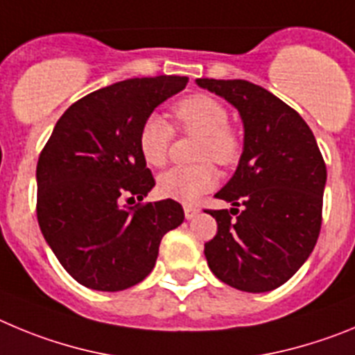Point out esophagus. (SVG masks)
<instances>
[{
  "mask_svg": "<svg viewBox=\"0 0 355 355\" xmlns=\"http://www.w3.org/2000/svg\"><path fill=\"white\" fill-rule=\"evenodd\" d=\"M200 212V209L194 205H184V214H185V219H193L196 214Z\"/></svg>",
  "mask_w": 355,
  "mask_h": 355,
  "instance_id": "esophagus-1",
  "label": "esophagus"
}]
</instances>
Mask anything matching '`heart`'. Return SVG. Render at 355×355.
<instances>
[{
    "label": "heart",
    "mask_w": 355,
    "mask_h": 355,
    "mask_svg": "<svg viewBox=\"0 0 355 355\" xmlns=\"http://www.w3.org/2000/svg\"><path fill=\"white\" fill-rule=\"evenodd\" d=\"M171 113L180 132L198 136L196 161L203 162L164 171L157 180V191L164 198L193 203L217 185V171L210 161L221 168L235 166L242 157L244 143L237 127L228 122V107L212 95H187L171 107ZM171 141L173 129L159 114H150L138 130L139 154L154 168L168 161Z\"/></svg>",
    "instance_id": "1"
}]
</instances>
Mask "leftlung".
Returning a JSON list of instances; mask_svg holds the SVG:
<instances>
[{
	"mask_svg": "<svg viewBox=\"0 0 355 355\" xmlns=\"http://www.w3.org/2000/svg\"><path fill=\"white\" fill-rule=\"evenodd\" d=\"M237 107L244 152L216 198L235 209L209 210L217 233L205 244L216 277L242 292H269L308 260L322 226L327 170L308 123L293 107L244 79H196Z\"/></svg>",
	"mask_w": 355,
	"mask_h": 355,
	"instance_id": "left-lung-1",
	"label": "left lung"
}]
</instances>
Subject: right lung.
I'll return each instance as SVG.
<instances>
[{"label":"right lung","instance_id":"obj_1","mask_svg":"<svg viewBox=\"0 0 355 355\" xmlns=\"http://www.w3.org/2000/svg\"><path fill=\"white\" fill-rule=\"evenodd\" d=\"M189 78H134L76 101L37 162V219L63 269L92 290L118 292L145 279L159 244L184 221L175 200L143 203L155 185L138 148L152 111Z\"/></svg>","mask_w":355,"mask_h":355}]
</instances>
